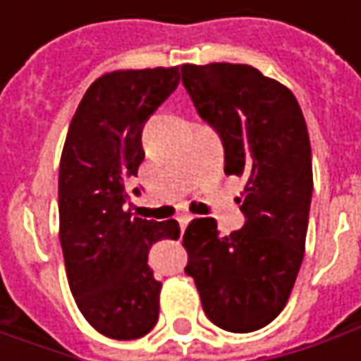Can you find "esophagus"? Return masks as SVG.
<instances>
[{
	"instance_id": "34e87169",
	"label": "esophagus",
	"mask_w": 361,
	"mask_h": 361,
	"mask_svg": "<svg viewBox=\"0 0 361 361\" xmlns=\"http://www.w3.org/2000/svg\"><path fill=\"white\" fill-rule=\"evenodd\" d=\"M190 219H192L190 215H180V216H178V225H180V229H187V225L190 223Z\"/></svg>"
}]
</instances>
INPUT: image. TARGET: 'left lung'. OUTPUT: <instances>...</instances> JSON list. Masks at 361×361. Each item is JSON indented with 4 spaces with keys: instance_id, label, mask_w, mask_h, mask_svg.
Returning <instances> with one entry per match:
<instances>
[{
    "instance_id": "obj_1",
    "label": "left lung",
    "mask_w": 361,
    "mask_h": 361,
    "mask_svg": "<svg viewBox=\"0 0 361 361\" xmlns=\"http://www.w3.org/2000/svg\"><path fill=\"white\" fill-rule=\"evenodd\" d=\"M199 116L225 148V174H245V225L221 237L215 219L185 231V271L207 317L247 334L271 324L291 295L305 251L313 192L312 146L289 88L247 63L180 68Z\"/></svg>"
}]
</instances>
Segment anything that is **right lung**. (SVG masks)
Returning a JSON list of instances; mask_svg holds the SVG:
<instances>
[{"instance_id": "add662e5", "label": "right lung", "mask_w": 361, "mask_h": 361, "mask_svg": "<svg viewBox=\"0 0 361 361\" xmlns=\"http://www.w3.org/2000/svg\"><path fill=\"white\" fill-rule=\"evenodd\" d=\"M178 82V66L104 74L86 90L66 136L58 178L66 275L86 322L112 340L142 338L159 322L162 283L148 251L178 239L180 229L174 219L132 215L124 183L145 160V122Z\"/></svg>"}]
</instances>
